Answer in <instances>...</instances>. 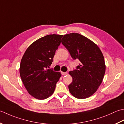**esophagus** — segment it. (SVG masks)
<instances>
[{
  "mask_svg": "<svg viewBox=\"0 0 124 124\" xmlns=\"http://www.w3.org/2000/svg\"><path fill=\"white\" fill-rule=\"evenodd\" d=\"M62 74L63 75H67V72H61Z\"/></svg>",
  "mask_w": 124,
  "mask_h": 124,
  "instance_id": "1",
  "label": "esophagus"
}]
</instances>
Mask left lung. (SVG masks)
Here are the masks:
<instances>
[{
	"label": "left lung",
	"instance_id": "obj_1",
	"mask_svg": "<svg viewBox=\"0 0 124 124\" xmlns=\"http://www.w3.org/2000/svg\"><path fill=\"white\" fill-rule=\"evenodd\" d=\"M62 43L72 58L80 62L76 70L69 72L73 79L69 85L70 92L79 99L91 96L102 83L105 74L102 52L95 43L78 33L64 35Z\"/></svg>",
	"mask_w": 124,
	"mask_h": 124
}]
</instances>
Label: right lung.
<instances>
[{
  "mask_svg": "<svg viewBox=\"0 0 124 124\" xmlns=\"http://www.w3.org/2000/svg\"><path fill=\"white\" fill-rule=\"evenodd\" d=\"M63 35H48L40 38L27 48L22 58L20 74L29 94L38 100H44L54 93L61 73L51 69L55 51Z\"/></svg>",
  "mask_w": 124,
  "mask_h": 124,
  "instance_id": "1",
  "label": "right lung"
}]
</instances>
